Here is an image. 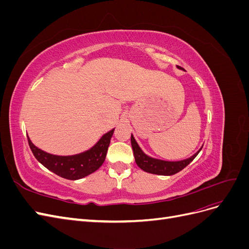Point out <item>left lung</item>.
I'll return each instance as SVG.
<instances>
[{
    "mask_svg": "<svg viewBox=\"0 0 249 249\" xmlns=\"http://www.w3.org/2000/svg\"><path fill=\"white\" fill-rule=\"evenodd\" d=\"M131 143H132V148L134 152L135 161H136L138 166L142 170H144L148 173H154V175H160V176L176 175V173H178V171L184 169L188 164H190L194 160V158L196 157L200 152L199 149L196 154H194L192 157L189 158V159L178 161V162H168V161L154 159V158L146 156L137 144V142L133 137V135L131 136Z\"/></svg>",
    "mask_w": 249,
    "mask_h": 249,
    "instance_id": "obj_1",
    "label": "left lung"
}]
</instances>
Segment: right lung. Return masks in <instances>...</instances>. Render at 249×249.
<instances>
[{
  "label": "right lung",
  "instance_id": "add662e5",
  "mask_svg": "<svg viewBox=\"0 0 249 249\" xmlns=\"http://www.w3.org/2000/svg\"><path fill=\"white\" fill-rule=\"evenodd\" d=\"M113 133L114 129L105 134L99 142L87 152L74 156H55L48 154L36 147L29 137L28 143L37 161L40 162L44 167L61 178L79 179L91 175L102 166L106 159Z\"/></svg>",
  "mask_w": 249,
  "mask_h": 249
}]
</instances>
